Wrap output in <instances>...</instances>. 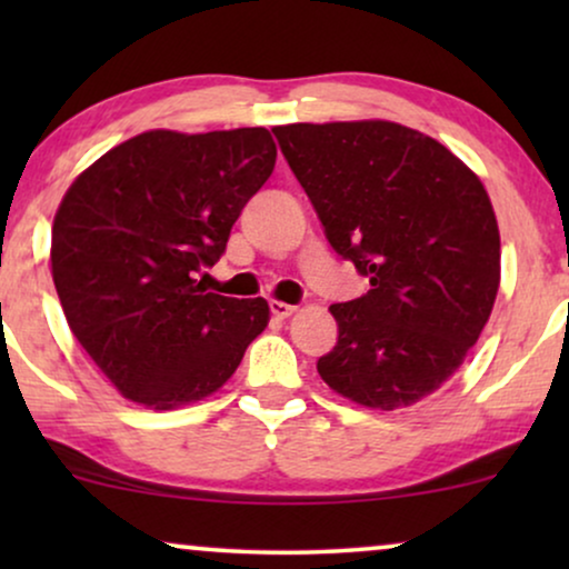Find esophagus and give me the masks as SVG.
I'll use <instances>...</instances> for the list:
<instances>
[{"label": "esophagus", "instance_id": "1", "mask_svg": "<svg viewBox=\"0 0 569 569\" xmlns=\"http://www.w3.org/2000/svg\"><path fill=\"white\" fill-rule=\"evenodd\" d=\"M269 310L277 318H290L295 310H298V306H290V302H282V300H269Z\"/></svg>", "mask_w": 569, "mask_h": 569}]
</instances>
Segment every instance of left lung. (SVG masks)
Masks as SVG:
<instances>
[{"instance_id":"obj_1","label":"left lung","mask_w":569,"mask_h":569,"mask_svg":"<svg viewBox=\"0 0 569 569\" xmlns=\"http://www.w3.org/2000/svg\"><path fill=\"white\" fill-rule=\"evenodd\" d=\"M274 137L333 251L370 279L362 298L331 306L339 339L318 372L368 409L422 401L477 345L500 287L485 186L393 121L290 123Z\"/></svg>"}]
</instances>
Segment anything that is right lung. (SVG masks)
<instances>
[{"instance_id": "obj_1", "label": "right lung", "mask_w": 569, "mask_h": 569, "mask_svg": "<svg viewBox=\"0 0 569 569\" xmlns=\"http://www.w3.org/2000/svg\"><path fill=\"white\" fill-rule=\"evenodd\" d=\"M274 162L261 127L154 129L69 186L51 230L53 284L77 341L127 399L158 411L204 399L267 329V300L207 292L199 274Z\"/></svg>"}]
</instances>
